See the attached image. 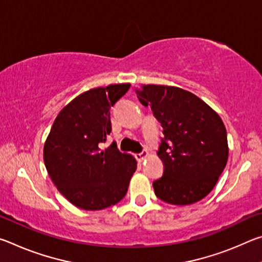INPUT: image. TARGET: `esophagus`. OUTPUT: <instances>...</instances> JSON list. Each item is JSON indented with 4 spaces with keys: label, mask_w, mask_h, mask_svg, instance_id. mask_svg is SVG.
Instances as JSON below:
<instances>
[{
    "label": "esophagus",
    "mask_w": 262,
    "mask_h": 262,
    "mask_svg": "<svg viewBox=\"0 0 262 262\" xmlns=\"http://www.w3.org/2000/svg\"><path fill=\"white\" fill-rule=\"evenodd\" d=\"M135 157H136L137 161H139L140 163H142V162L144 161L145 158L149 157V152H148V151H143V152H141V154L135 155Z\"/></svg>",
    "instance_id": "obj_1"
}]
</instances>
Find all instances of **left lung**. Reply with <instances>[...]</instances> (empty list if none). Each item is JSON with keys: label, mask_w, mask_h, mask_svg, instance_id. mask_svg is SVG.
I'll list each match as a JSON object with an SVG mask.
<instances>
[{"label": "left lung", "mask_w": 262, "mask_h": 262, "mask_svg": "<svg viewBox=\"0 0 262 262\" xmlns=\"http://www.w3.org/2000/svg\"><path fill=\"white\" fill-rule=\"evenodd\" d=\"M142 105L150 106L164 137L158 157L162 178L152 183L162 201L192 205L211 192L228 162L227 129L220 115L192 92L148 84L136 90Z\"/></svg>", "instance_id": "obj_1"}]
</instances>
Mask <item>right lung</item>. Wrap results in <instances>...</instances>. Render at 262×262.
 Here are the masks:
<instances>
[{
	"mask_svg": "<svg viewBox=\"0 0 262 262\" xmlns=\"http://www.w3.org/2000/svg\"><path fill=\"white\" fill-rule=\"evenodd\" d=\"M130 84H111L83 92L57 114L43 145V162L59 192L77 208L101 210L128 190L137 163L113 143L100 149L112 130L110 108Z\"/></svg>",
	"mask_w": 262,
	"mask_h": 262,
	"instance_id": "1",
	"label": "right lung"
}]
</instances>
